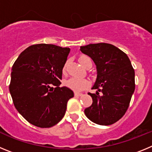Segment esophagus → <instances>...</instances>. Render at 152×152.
Here are the masks:
<instances>
[{"label":"esophagus","instance_id":"esophagus-1","mask_svg":"<svg viewBox=\"0 0 152 152\" xmlns=\"http://www.w3.org/2000/svg\"><path fill=\"white\" fill-rule=\"evenodd\" d=\"M82 94H80V93H75V96H82Z\"/></svg>","mask_w":152,"mask_h":152}]
</instances>
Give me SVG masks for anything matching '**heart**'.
Listing matches in <instances>:
<instances>
[{
    "instance_id": "obj_1",
    "label": "heart",
    "mask_w": 152,
    "mask_h": 152,
    "mask_svg": "<svg viewBox=\"0 0 152 152\" xmlns=\"http://www.w3.org/2000/svg\"><path fill=\"white\" fill-rule=\"evenodd\" d=\"M89 59H91V58L89 57H88V56H82L79 58V62L80 63V64L82 66L85 67L86 62ZM65 69H66V64H64V66L63 67V72H65ZM64 84H65L67 88L75 91V92H80V91L87 89L89 87L90 81L88 80H87V79L71 77V78L65 80Z\"/></svg>"
}]
</instances>
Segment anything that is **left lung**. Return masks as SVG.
Returning a JSON list of instances; mask_svg holds the SVG:
<instances>
[{
  "mask_svg": "<svg viewBox=\"0 0 152 152\" xmlns=\"http://www.w3.org/2000/svg\"><path fill=\"white\" fill-rule=\"evenodd\" d=\"M96 65L97 77L89 93L92 105L84 110L87 117L96 124L109 126L125 115L135 91V71L129 58L123 51L108 43L80 46Z\"/></svg>",
  "mask_w": 152,
  "mask_h": 152,
  "instance_id": "left-lung-1",
  "label": "left lung"
}]
</instances>
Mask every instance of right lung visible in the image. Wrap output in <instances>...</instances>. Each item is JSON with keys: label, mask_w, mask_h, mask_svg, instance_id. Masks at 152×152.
I'll return each mask as SVG.
<instances>
[{"label": "right lung", "mask_w": 152, "mask_h": 152, "mask_svg": "<svg viewBox=\"0 0 152 152\" xmlns=\"http://www.w3.org/2000/svg\"><path fill=\"white\" fill-rule=\"evenodd\" d=\"M69 52V48L36 44L21 52L13 64L9 85L12 100L33 126L49 128L64 117L67 103L74 96L72 90L59 87Z\"/></svg>", "instance_id": "right-lung-1"}]
</instances>
